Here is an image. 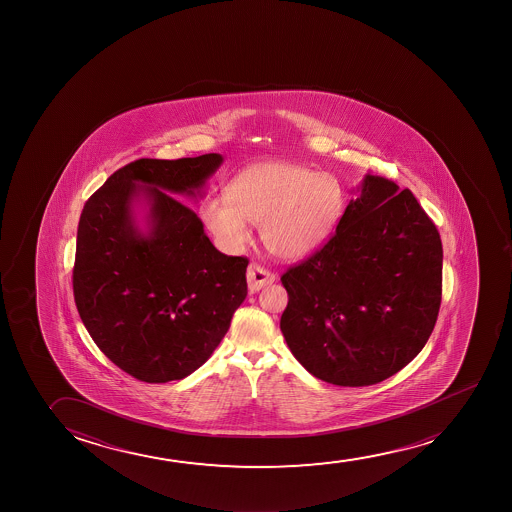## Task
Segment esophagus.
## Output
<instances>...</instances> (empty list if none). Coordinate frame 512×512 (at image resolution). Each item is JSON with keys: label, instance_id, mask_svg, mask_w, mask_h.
<instances>
[{"label": "esophagus", "instance_id": "esophagus-1", "mask_svg": "<svg viewBox=\"0 0 512 512\" xmlns=\"http://www.w3.org/2000/svg\"><path fill=\"white\" fill-rule=\"evenodd\" d=\"M272 282H275V275L263 266L251 263L247 268V284L251 293H256L261 287L270 286Z\"/></svg>", "mask_w": 512, "mask_h": 512}]
</instances>
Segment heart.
Here are the masks:
<instances>
[{"label":"heart","instance_id":"1","mask_svg":"<svg viewBox=\"0 0 512 512\" xmlns=\"http://www.w3.org/2000/svg\"><path fill=\"white\" fill-rule=\"evenodd\" d=\"M345 212L340 181L307 165L268 160L239 172L226 197H211L200 219L219 247L235 253L251 240L249 225L275 258L305 259L328 244Z\"/></svg>","mask_w":512,"mask_h":512}]
</instances>
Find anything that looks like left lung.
I'll return each mask as SVG.
<instances>
[{"label": "left lung", "instance_id": "obj_1", "mask_svg": "<svg viewBox=\"0 0 512 512\" xmlns=\"http://www.w3.org/2000/svg\"><path fill=\"white\" fill-rule=\"evenodd\" d=\"M321 251L280 280V331L322 382L366 387L413 361L436 326L443 246L415 195L366 174Z\"/></svg>", "mask_w": 512, "mask_h": 512}]
</instances>
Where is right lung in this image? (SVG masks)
Segmentation results:
<instances>
[{
    "label": "right lung",
    "mask_w": 512,
    "mask_h": 512,
    "mask_svg": "<svg viewBox=\"0 0 512 512\" xmlns=\"http://www.w3.org/2000/svg\"><path fill=\"white\" fill-rule=\"evenodd\" d=\"M219 153L130 162L83 207L73 268L76 308L111 362L141 382L183 380L200 368L246 300L242 256L212 246L179 195L202 197ZM145 202L147 230L136 223Z\"/></svg>",
    "instance_id": "1"
}]
</instances>
